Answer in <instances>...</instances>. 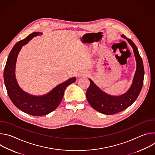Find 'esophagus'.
I'll use <instances>...</instances> for the list:
<instances>
[{
	"label": "esophagus",
	"instance_id": "1",
	"mask_svg": "<svg viewBox=\"0 0 155 155\" xmlns=\"http://www.w3.org/2000/svg\"><path fill=\"white\" fill-rule=\"evenodd\" d=\"M88 75V74L86 72H84V71H82L81 72H80L78 75V77H85V76H87Z\"/></svg>",
	"mask_w": 155,
	"mask_h": 155
}]
</instances>
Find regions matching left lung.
Instances as JSON below:
<instances>
[{
    "mask_svg": "<svg viewBox=\"0 0 155 155\" xmlns=\"http://www.w3.org/2000/svg\"><path fill=\"white\" fill-rule=\"evenodd\" d=\"M121 37L126 39L133 49L137 63L136 71L129 90L120 96L109 95L102 91L90 79V85L86 91V98L91 106L97 112L105 115L117 114L131 105L137 99L143 86L144 68L138 49L130 39L127 38L124 35H121Z\"/></svg>",
    "mask_w": 155,
    "mask_h": 155,
    "instance_id": "1",
    "label": "left lung"
}]
</instances>
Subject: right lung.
Segmentation results:
<instances>
[{
  "label": "right lung",
  "mask_w": 155,
  "mask_h": 155,
  "mask_svg": "<svg viewBox=\"0 0 155 155\" xmlns=\"http://www.w3.org/2000/svg\"><path fill=\"white\" fill-rule=\"evenodd\" d=\"M40 35H42V33L33 32L15 44L8 57L4 73L7 93L13 104L21 111L32 116L45 115L53 112L61 103L65 88L76 80V77L69 78L56 86L48 93L38 96L30 94L21 89L15 77L18 53L23 46L33 37Z\"/></svg>",
  "instance_id": "add662e5"
}]
</instances>
